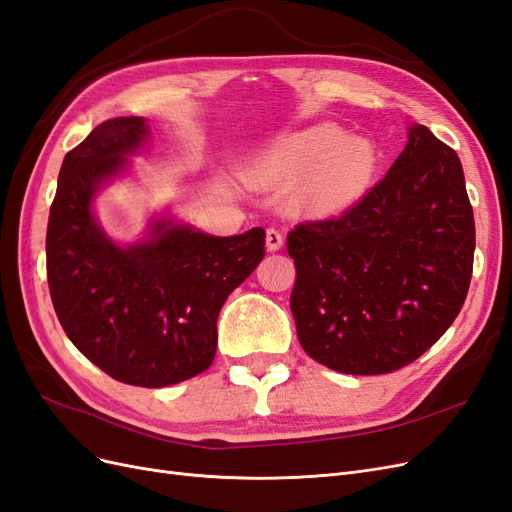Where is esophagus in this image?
Instances as JSON below:
<instances>
[{"instance_id":"obj_1","label":"esophagus","mask_w":512,"mask_h":512,"mask_svg":"<svg viewBox=\"0 0 512 512\" xmlns=\"http://www.w3.org/2000/svg\"><path fill=\"white\" fill-rule=\"evenodd\" d=\"M282 245H284L282 230L275 228V226L267 228V250L269 252H277V250H282Z\"/></svg>"}]
</instances>
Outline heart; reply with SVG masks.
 Wrapping results in <instances>:
<instances>
[{
	"label": "heart",
	"instance_id": "b5f03b06",
	"mask_svg": "<svg viewBox=\"0 0 512 512\" xmlns=\"http://www.w3.org/2000/svg\"><path fill=\"white\" fill-rule=\"evenodd\" d=\"M378 168L376 149L365 138H344L333 123L288 134L269 147L250 170L267 190L290 188L292 205L303 213L335 215L352 207L371 188Z\"/></svg>",
	"mask_w": 512,
	"mask_h": 512
}]
</instances>
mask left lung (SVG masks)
Here are the masks:
<instances>
[{
	"label": "left lung",
	"mask_w": 512,
	"mask_h": 512,
	"mask_svg": "<svg viewBox=\"0 0 512 512\" xmlns=\"http://www.w3.org/2000/svg\"><path fill=\"white\" fill-rule=\"evenodd\" d=\"M474 243L457 153L414 123L406 149L359 203L288 232L303 350L339 374L410 365L466 301Z\"/></svg>",
	"instance_id": "left-lung-1"
}]
</instances>
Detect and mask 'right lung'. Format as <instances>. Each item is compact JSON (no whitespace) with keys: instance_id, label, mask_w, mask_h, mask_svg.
Wrapping results in <instances>:
<instances>
[{"instance_id":"1","label":"right lung","mask_w":512,"mask_h":512,"mask_svg":"<svg viewBox=\"0 0 512 512\" xmlns=\"http://www.w3.org/2000/svg\"><path fill=\"white\" fill-rule=\"evenodd\" d=\"M143 117L108 119L66 153L46 228V277L70 342L108 376L145 389L213 363L228 294L265 256V230L211 237L156 220L130 247L94 218V194L147 141Z\"/></svg>"}]
</instances>
